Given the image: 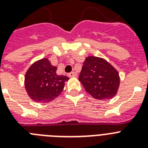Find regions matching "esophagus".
Masks as SVG:
<instances>
[{
    "label": "esophagus",
    "mask_w": 148,
    "mask_h": 148,
    "mask_svg": "<svg viewBox=\"0 0 148 148\" xmlns=\"http://www.w3.org/2000/svg\"><path fill=\"white\" fill-rule=\"evenodd\" d=\"M68 75H69V77H75L77 76V74L75 73V72H71V73H69V74H68Z\"/></svg>",
    "instance_id": "esophagus-1"
}]
</instances>
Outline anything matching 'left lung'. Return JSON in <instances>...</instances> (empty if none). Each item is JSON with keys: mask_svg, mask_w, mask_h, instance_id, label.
<instances>
[{"mask_svg": "<svg viewBox=\"0 0 148 148\" xmlns=\"http://www.w3.org/2000/svg\"><path fill=\"white\" fill-rule=\"evenodd\" d=\"M79 80L85 90L97 99H109L117 93L119 74L104 59L88 57L83 63Z\"/></svg>", "mask_w": 148, "mask_h": 148, "instance_id": "left-lung-1", "label": "left lung"}]
</instances>
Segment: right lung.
<instances>
[{
	"label": "right lung",
	"mask_w": 148,
	"mask_h": 148,
	"mask_svg": "<svg viewBox=\"0 0 148 148\" xmlns=\"http://www.w3.org/2000/svg\"><path fill=\"white\" fill-rule=\"evenodd\" d=\"M57 68L46 58L33 64L25 74V89L37 103H48L60 94L69 78L56 74Z\"/></svg>",
	"instance_id": "obj_1"
}]
</instances>
